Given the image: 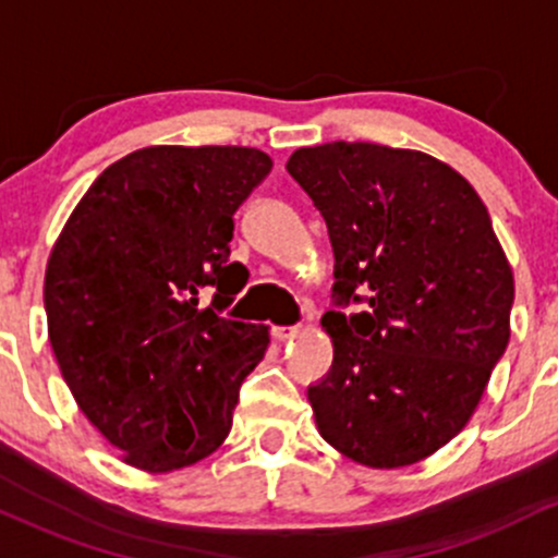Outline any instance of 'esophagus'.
<instances>
[{
    "label": "esophagus",
    "instance_id": "34e87169",
    "mask_svg": "<svg viewBox=\"0 0 558 558\" xmlns=\"http://www.w3.org/2000/svg\"><path fill=\"white\" fill-rule=\"evenodd\" d=\"M301 332V327L292 325V327H271V336L277 338V341H292V338Z\"/></svg>",
    "mask_w": 558,
    "mask_h": 558
}]
</instances>
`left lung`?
<instances>
[{
    "label": "left lung",
    "instance_id": "left-lung-1",
    "mask_svg": "<svg viewBox=\"0 0 558 558\" xmlns=\"http://www.w3.org/2000/svg\"><path fill=\"white\" fill-rule=\"evenodd\" d=\"M287 171L336 257L332 365L308 387L319 435L367 468L418 462L462 433L508 347L513 271L489 211L418 150L327 142ZM352 302L366 308L343 315Z\"/></svg>",
    "mask_w": 558,
    "mask_h": 558
}]
</instances>
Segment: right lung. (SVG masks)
Here are the masks:
<instances>
[{
    "mask_svg": "<svg viewBox=\"0 0 558 558\" xmlns=\"http://www.w3.org/2000/svg\"><path fill=\"white\" fill-rule=\"evenodd\" d=\"M271 166L255 147L136 150L96 177L50 252L61 376L134 468H187L231 433L241 381L268 349L266 325L222 317L246 284L233 215Z\"/></svg>",
    "mask_w": 558,
    "mask_h": 558,
    "instance_id": "right-lung-1",
    "label": "right lung"
}]
</instances>
